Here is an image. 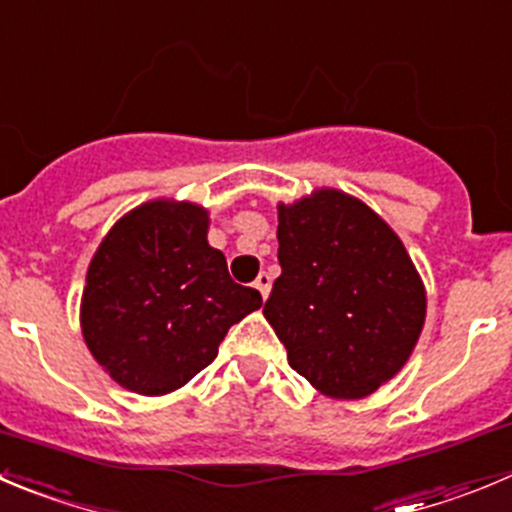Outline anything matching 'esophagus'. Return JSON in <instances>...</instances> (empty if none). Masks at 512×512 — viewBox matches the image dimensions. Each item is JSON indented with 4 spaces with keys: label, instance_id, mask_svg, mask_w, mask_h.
Segmentation results:
<instances>
[{
    "label": "esophagus",
    "instance_id": "esophagus-1",
    "mask_svg": "<svg viewBox=\"0 0 512 512\" xmlns=\"http://www.w3.org/2000/svg\"><path fill=\"white\" fill-rule=\"evenodd\" d=\"M253 286H256V289H259V294L264 296H269V289H271V276L266 274V271H261L259 276H256V281H253Z\"/></svg>",
    "mask_w": 512,
    "mask_h": 512
}]
</instances>
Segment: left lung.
Instances as JSON below:
<instances>
[{"instance_id": "1", "label": "left lung", "mask_w": 512, "mask_h": 512, "mask_svg": "<svg viewBox=\"0 0 512 512\" xmlns=\"http://www.w3.org/2000/svg\"><path fill=\"white\" fill-rule=\"evenodd\" d=\"M279 264L264 316L291 369L359 399L402 369L425 324V286L397 233L362 201L316 191L279 208Z\"/></svg>"}]
</instances>
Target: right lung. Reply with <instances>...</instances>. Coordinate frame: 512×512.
<instances>
[{
    "label": "right lung",
    "instance_id": "1",
    "mask_svg": "<svg viewBox=\"0 0 512 512\" xmlns=\"http://www.w3.org/2000/svg\"><path fill=\"white\" fill-rule=\"evenodd\" d=\"M208 213L153 201L97 248L82 294V334L105 372L138 394L183 387L216 359L226 332L261 306L208 246Z\"/></svg>",
    "mask_w": 512,
    "mask_h": 512
}]
</instances>
